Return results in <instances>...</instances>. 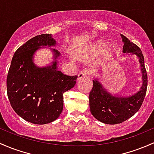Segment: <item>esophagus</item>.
Returning a JSON list of instances; mask_svg holds the SVG:
<instances>
[{
  "label": "esophagus",
  "mask_w": 154,
  "mask_h": 154,
  "mask_svg": "<svg viewBox=\"0 0 154 154\" xmlns=\"http://www.w3.org/2000/svg\"><path fill=\"white\" fill-rule=\"evenodd\" d=\"M88 70H86V69H83V70L81 71L80 73L78 74V76H77V80H81L83 78H85V77L88 76Z\"/></svg>",
  "instance_id": "34e87169"
}]
</instances>
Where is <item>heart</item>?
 <instances>
[{
	"label": "heart",
	"mask_w": 154,
	"mask_h": 154,
	"mask_svg": "<svg viewBox=\"0 0 154 154\" xmlns=\"http://www.w3.org/2000/svg\"><path fill=\"white\" fill-rule=\"evenodd\" d=\"M105 47H106L105 41H103V40H98V41H96L91 46L90 51L94 54H98L100 53L103 52V57L106 58L112 52L113 46L109 45L108 46H107V48H105Z\"/></svg>",
	"instance_id": "b5f03b06"
}]
</instances>
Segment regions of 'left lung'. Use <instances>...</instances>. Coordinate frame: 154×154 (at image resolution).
Segmentation results:
<instances>
[{"mask_svg": "<svg viewBox=\"0 0 154 154\" xmlns=\"http://www.w3.org/2000/svg\"><path fill=\"white\" fill-rule=\"evenodd\" d=\"M122 52L134 54L138 57L142 73V84L140 91L129 96L112 94L108 91L99 79L93 80V88L89 94L90 111L95 119L105 124H119L134 116L141 107L146 94L148 76L142 51L123 35Z\"/></svg>", "mask_w": 154, "mask_h": 154, "instance_id": "left-lung-1", "label": "left lung"}]
</instances>
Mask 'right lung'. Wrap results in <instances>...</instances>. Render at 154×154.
<instances>
[{
    "label": "right lung",
    "mask_w": 154,
    "mask_h": 154,
    "mask_svg": "<svg viewBox=\"0 0 154 154\" xmlns=\"http://www.w3.org/2000/svg\"><path fill=\"white\" fill-rule=\"evenodd\" d=\"M49 34H43L24 43L14 52L6 80L7 95L16 114L37 125L53 122L63 108V94L76 84L77 76H67L57 70L60 54L49 48L54 54L51 65L39 67L34 57L41 48L55 46Z\"/></svg>",
    "instance_id": "obj_1"
}]
</instances>
